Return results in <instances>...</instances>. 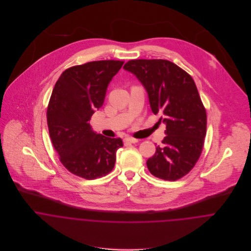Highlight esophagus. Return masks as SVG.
I'll use <instances>...</instances> for the list:
<instances>
[{
    "instance_id": "esophagus-1",
    "label": "esophagus",
    "mask_w": 251,
    "mask_h": 251,
    "mask_svg": "<svg viewBox=\"0 0 251 251\" xmlns=\"http://www.w3.org/2000/svg\"><path fill=\"white\" fill-rule=\"evenodd\" d=\"M124 141L126 143L135 144L138 142V139H135V138H132V137H126V138H125Z\"/></svg>"
}]
</instances>
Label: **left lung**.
<instances>
[{
    "mask_svg": "<svg viewBox=\"0 0 251 251\" xmlns=\"http://www.w3.org/2000/svg\"><path fill=\"white\" fill-rule=\"evenodd\" d=\"M131 72L147 91L150 106L166 125L162 146L147 160L151 175L177 180L194 167L202 152L207 114L192 77L167 60H131Z\"/></svg>",
    "mask_w": 251,
    "mask_h": 251,
    "instance_id": "8db88e82",
    "label": "left lung"
}]
</instances>
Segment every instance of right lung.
Here are the masks:
<instances>
[{
  "instance_id": "1",
  "label": "right lung",
  "mask_w": 251,
  "mask_h": 251,
  "mask_svg": "<svg viewBox=\"0 0 251 251\" xmlns=\"http://www.w3.org/2000/svg\"><path fill=\"white\" fill-rule=\"evenodd\" d=\"M122 61H96L63 72L55 84L47 109L52 144L62 164L87 179L107 175L115 166L121 138L93 130L90 120L104 103L108 85L121 70Z\"/></svg>"
}]
</instances>
